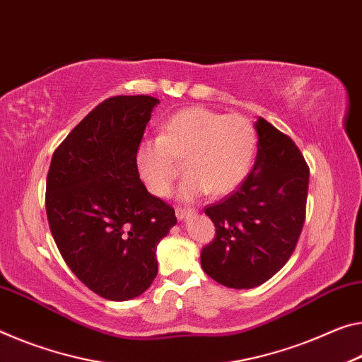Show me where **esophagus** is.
Here are the masks:
<instances>
[{
	"label": "esophagus",
	"mask_w": 362,
	"mask_h": 362,
	"mask_svg": "<svg viewBox=\"0 0 362 362\" xmlns=\"http://www.w3.org/2000/svg\"><path fill=\"white\" fill-rule=\"evenodd\" d=\"M194 212H197V211H194L193 208H177L175 216H177V219H179V221H185L188 216H193Z\"/></svg>",
	"instance_id": "obj_1"
}]
</instances>
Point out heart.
Here are the masks:
<instances>
[{
    "mask_svg": "<svg viewBox=\"0 0 362 362\" xmlns=\"http://www.w3.org/2000/svg\"><path fill=\"white\" fill-rule=\"evenodd\" d=\"M257 146L255 125L240 114H221L194 106L172 114L159 136H145L135 150L140 179L156 197H168L185 163L187 175L177 197L194 202L211 190L232 192L253 165Z\"/></svg>",
    "mask_w": 362,
    "mask_h": 362,
    "instance_id": "1",
    "label": "heart"
}]
</instances>
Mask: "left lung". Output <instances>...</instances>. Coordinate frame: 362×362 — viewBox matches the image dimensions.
Segmentation results:
<instances>
[{
    "mask_svg": "<svg viewBox=\"0 0 362 362\" xmlns=\"http://www.w3.org/2000/svg\"><path fill=\"white\" fill-rule=\"evenodd\" d=\"M255 168L237 192L211 204L216 238L202 251L203 271L228 288H255L293 253L306 217L309 169L288 135L259 117Z\"/></svg>",
    "mask_w": 362,
    "mask_h": 362,
    "instance_id": "1",
    "label": "left lung"
}]
</instances>
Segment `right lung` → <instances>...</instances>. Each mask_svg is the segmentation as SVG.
I'll use <instances>...</instances> for the list:
<instances>
[{
  "label": "right lung",
  "mask_w": 362,
  "mask_h": 362,
  "mask_svg": "<svg viewBox=\"0 0 362 362\" xmlns=\"http://www.w3.org/2000/svg\"><path fill=\"white\" fill-rule=\"evenodd\" d=\"M159 100L114 96L57 146L47 177V216L57 250L80 282L111 301L150 288L156 248L177 223L146 190L135 150Z\"/></svg>",
  "instance_id": "right-lung-1"
}]
</instances>
